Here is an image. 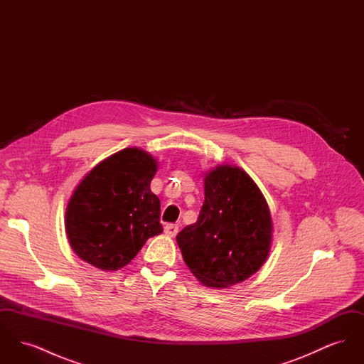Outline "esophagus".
<instances>
[{
    "label": "esophagus",
    "instance_id": "1",
    "mask_svg": "<svg viewBox=\"0 0 364 364\" xmlns=\"http://www.w3.org/2000/svg\"><path fill=\"white\" fill-rule=\"evenodd\" d=\"M164 232H165V235L174 237L177 235V232H178V226L176 225V224H168V225H165V228H164Z\"/></svg>",
    "mask_w": 364,
    "mask_h": 364
}]
</instances>
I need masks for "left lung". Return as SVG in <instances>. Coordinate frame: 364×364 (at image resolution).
Returning <instances> with one entry per match:
<instances>
[{"mask_svg": "<svg viewBox=\"0 0 364 364\" xmlns=\"http://www.w3.org/2000/svg\"><path fill=\"white\" fill-rule=\"evenodd\" d=\"M198 221L176 237L191 273L208 288H229L254 276L269 258L273 221L255 181L235 165L205 173Z\"/></svg>", "mask_w": 364, "mask_h": 364, "instance_id": "8db88e82", "label": "left lung"}]
</instances>
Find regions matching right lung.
I'll return each instance as SVG.
<instances>
[{"instance_id":"right-lung-1","label":"right lung","mask_w":364,"mask_h":364,"mask_svg":"<svg viewBox=\"0 0 364 364\" xmlns=\"http://www.w3.org/2000/svg\"><path fill=\"white\" fill-rule=\"evenodd\" d=\"M158 161L139 147L97 164L70 195L65 233L73 252L104 272H116L144 242L162 233L161 203L150 190Z\"/></svg>"}]
</instances>
